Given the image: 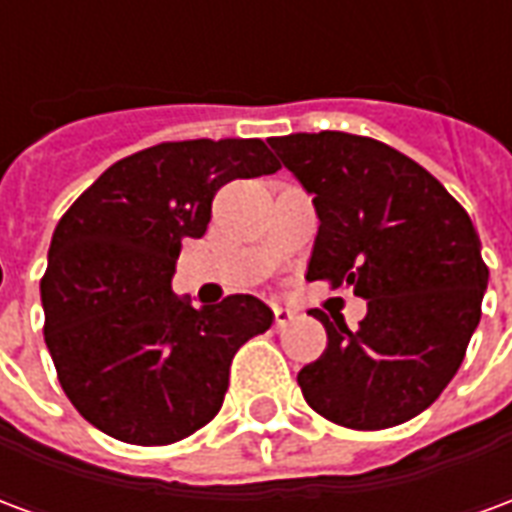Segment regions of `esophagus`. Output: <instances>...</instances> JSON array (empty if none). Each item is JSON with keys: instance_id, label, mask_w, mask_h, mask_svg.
Here are the masks:
<instances>
[{"instance_id": "obj_1", "label": "esophagus", "mask_w": 512, "mask_h": 512, "mask_svg": "<svg viewBox=\"0 0 512 512\" xmlns=\"http://www.w3.org/2000/svg\"><path fill=\"white\" fill-rule=\"evenodd\" d=\"M293 318H296V312L288 310V307H277V310H274V326H277V329H285Z\"/></svg>"}]
</instances>
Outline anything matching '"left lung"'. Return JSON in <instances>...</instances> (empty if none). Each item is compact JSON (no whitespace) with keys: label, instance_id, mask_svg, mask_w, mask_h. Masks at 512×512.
Masks as SVG:
<instances>
[{"label":"left lung","instance_id":"left-lung-1","mask_svg":"<svg viewBox=\"0 0 512 512\" xmlns=\"http://www.w3.org/2000/svg\"><path fill=\"white\" fill-rule=\"evenodd\" d=\"M268 145L321 222L307 279L351 285L367 301L356 332L312 310L329 343L301 367L304 400L354 430L417 417L458 373L480 323L488 268L469 213L428 169L370 136L321 131Z\"/></svg>","mask_w":512,"mask_h":512}]
</instances>
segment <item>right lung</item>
Returning <instances> with one entry per match:
<instances>
[{
	"instance_id": "right-lung-1",
	"label": "right lung",
	"mask_w": 512,
	"mask_h": 512,
	"mask_svg": "<svg viewBox=\"0 0 512 512\" xmlns=\"http://www.w3.org/2000/svg\"><path fill=\"white\" fill-rule=\"evenodd\" d=\"M260 139L161 142L120 158L51 235L40 282L46 345L76 411L112 439L156 447L208 425L235 351L274 323L255 296H175L180 244L202 238L213 194L277 172Z\"/></svg>"
}]
</instances>
